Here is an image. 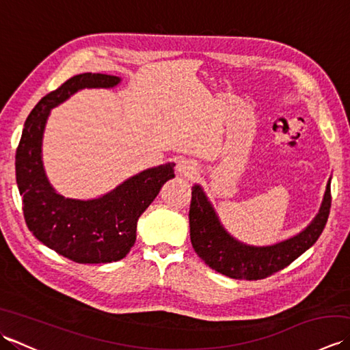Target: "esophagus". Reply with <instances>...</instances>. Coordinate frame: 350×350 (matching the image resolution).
<instances>
[{
  "mask_svg": "<svg viewBox=\"0 0 350 350\" xmlns=\"http://www.w3.org/2000/svg\"><path fill=\"white\" fill-rule=\"evenodd\" d=\"M177 171H179V173L183 176L191 177L192 174H196L197 163L191 159H180L179 162H177Z\"/></svg>",
  "mask_w": 350,
  "mask_h": 350,
  "instance_id": "1",
  "label": "esophagus"
}]
</instances>
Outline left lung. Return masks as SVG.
Returning a JSON list of instances; mask_svg holds the SVG:
<instances>
[{
  "instance_id": "left-lung-1",
  "label": "left lung",
  "mask_w": 350,
  "mask_h": 350,
  "mask_svg": "<svg viewBox=\"0 0 350 350\" xmlns=\"http://www.w3.org/2000/svg\"><path fill=\"white\" fill-rule=\"evenodd\" d=\"M331 209V179L314 219L301 233L266 247L248 245L230 234L200 185L192 187L189 234L198 257L217 272L234 280H262L284 269L313 247L322 234Z\"/></svg>"
}]
</instances>
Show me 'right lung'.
<instances>
[{
	"label": "right lung",
	"instance_id": "obj_1",
	"mask_svg": "<svg viewBox=\"0 0 350 350\" xmlns=\"http://www.w3.org/2000/svg\"><path fill=\"white\" fill-rule=\"evenodd\" d=\"M120 78L83 73L40 99L27 117L16 150V183L27 227L37 239L77 263H111L126 257L137 239V222L174 162L147 168L98 198H66L49 183L42 161L44 126L52 108L83 88H113Z\"/></svg>",
	"mask_w": 350,
	"mask_h": 350
}]
</instances>
